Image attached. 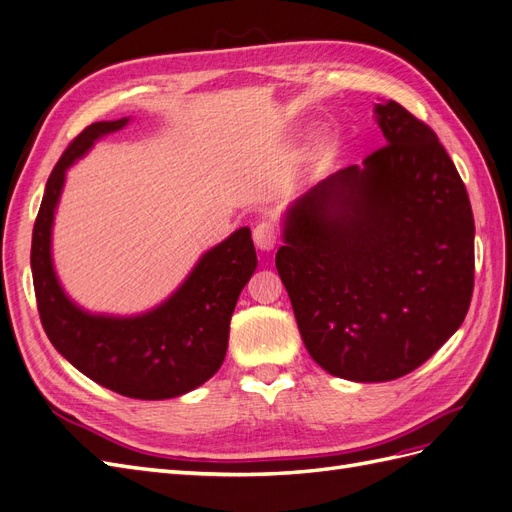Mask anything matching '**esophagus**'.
Here are the masks:
<instances>
[{"label": "esophagus", "mask_w": 512, "mask_h": 512, "mask_svg": "<svg viewBox=\"0 0 512 512\" xmlns=\"http://www.w3.org/2000/svg\"><path fill=\"white\" fill-rule=\"evenodd\" d=\"M277 239H280V232H277V226L273 222L262 220L254 228V243L258 245V250L269 252L277 245Z\"/></svg>", "instance_id": "1"}]
</instances>
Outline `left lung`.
<instances>
[{"label":"left lung","mask_w":512,"mask_h":512,"mask_svg":"<svg viewBox=\"0 0 512 512\" xmlns=\"http://www.w3.org/2000/svg\"><path fill=\"white\" fill-rule=\"evenodd\" d=\"M386 145L288 209L275 267L303 344L337 378L386 382L423 365L468 314L474 218L427 123L376 104Z\"/></svg>","instance_id":"obj_1"}]
</instances>
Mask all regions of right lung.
Wrapping results in <instances>:
<instances>
[{
  "mask_svg": "<svg viewBox=\"0 0 512 512\" xmlns=\"http://www.w3.org/2000/svg\"><path fill=\"white\" fill-rule=\"evenodd\" d=\"M126 123V117L91 123L55 164L34 224V290L46 337L81 374L123 397L170 399L190 393L220 369L230 316L256 271V250L250 228L235 230L198 260L173 297L141 316H94L76 307L53 269L55 207L68 166L83 158L100 136Z\"/></svg>",
  "mask_w": 512,
  "mask_h": 512,
  "instance_id": "obj_1",
  "label": "right lung"
}]
</instances>
